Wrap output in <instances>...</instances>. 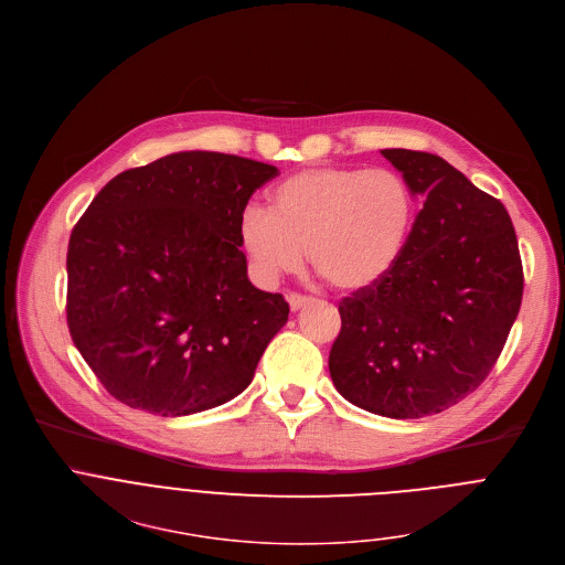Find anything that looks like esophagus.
<instances>
[{"label":"esophagus","mask_w":565,"mask_h":565,"mask_svg":"<svg viewBox=\"0 0 565 565\" xmlns=\"http://www.w3.org/2000/svg\"><path fill=\"white\" fill-rule=\"evenodd\" d=\"M308 303H310V297H303V295H297V292H290V295H288V306H290L292 312L301 310V308L308 306Z\"/></svg>","instance_id":"obj_1"}]
</instances>
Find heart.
Wrapping results in <instances>:
<instances>
[{"mask_svg":"<svg viewBox=\"0 0 565 565\" xmlns=\"http://www.w3.org/2000/svg\"><path fill=\"white\" fill-rule=\"evenodd\" d=\"M270 209L246 206L237 235L264 281L295 273L308 250L312 268L339 292L384 284L406 255L415 228L408 181L386 168L321 166L279 181Z\"/></svg>","mask_w":565,"mask_h":565,"instance_id":"obj_1","label":"heart"}]
</instances>
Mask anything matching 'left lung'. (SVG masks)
Here are the masks:
<instances>
[{
    "label": "left lung",
    "mask_w": 565,
    "mask_h": 565,
    "mask_svg": "<svg viewBox=\"0 0 565 565\" xmlns=\"http://www.w3.org/2000/svg\"><path fill=\"white\" fill-rule=\"evenodd\" d=\"M424 209L395 273L339 306L328 367L352 406L437 415L488 377L519 315L523 268L503 204L446 159L386 148Z\"/></svg>",
    "instance_id": "8db88e82"
}]
</instances>
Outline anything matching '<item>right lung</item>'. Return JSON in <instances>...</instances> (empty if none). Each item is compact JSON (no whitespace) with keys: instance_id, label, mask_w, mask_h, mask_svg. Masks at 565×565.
<instances>
[{"instance_id":"right-lung-1","label":"right lung","mask_w":565,"mask_h":565,"mask_svg":"<svg viewBox=\"0 0 565 565\" xmlns=\"http://www.w3.org/2000/svg\"><path fill=\"white\" fill-rule=\"evenodd\" d=\"M277 168L185 150L113 177L68 242V330L104 388L159 417L242 395L288 321L248 279L239 217Z\"/></svg>"}]
</instances>
